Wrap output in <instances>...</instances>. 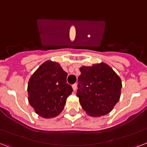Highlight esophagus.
<instances>
[{
  "label": "esophagus",
  "mask_w": 147,
  "mask_h": 147,
  "mask_svg": "<svg viewBox=\"0 0 147 147\" xmlns=\"http://www.w3.org/2000/svg\"><path fill=\"white\" fill-rule=\"evenodd\" d=\"M72 88H73V90H74V91H76V90H77V84H74V85H72Z\"/></svg>",
  "instance_id": "34e87169"
}]
</instances>
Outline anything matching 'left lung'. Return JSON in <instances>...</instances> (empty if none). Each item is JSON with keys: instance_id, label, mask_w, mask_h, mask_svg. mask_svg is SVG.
Masks as SVG:
<instances>
[{"instance_id": "1", "label": "left lung", "mask_w": 147, "mask_h": 147, "mask_svg": "<svg viewBox=\"0 0 147 147\" xmlns=\"http://www.w3.org/2000/svg\"><path fill=\"white\" fill-rule=\"evenodd\" d=\"M80 70L77 96L82 108L90 117L108 114L120 100V77L103 62L82 66Z\"/></svg>"}]
</instances>
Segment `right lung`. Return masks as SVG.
I'll use <instances>...</instances> for the list:
<instances>
[{
  "label": "right lung",
  "instance_id": "right-lung-1",
  "mask_svg": "<svg viewBox=\"0 0 147 147\" xmlns=\"http://www.w3.org/2000/svg\"><path fill=\"white\" fill-rule=\"evenodd\" d=\"M67 77L60 63L52 61H45L33 74L27 85L28 101L37 114L49 119L62 112L73 92Z\"/></svg>",
  "mask_w": 147,
  "mask_h": 147
}]
</instances>
